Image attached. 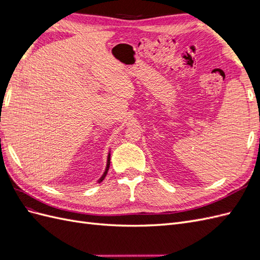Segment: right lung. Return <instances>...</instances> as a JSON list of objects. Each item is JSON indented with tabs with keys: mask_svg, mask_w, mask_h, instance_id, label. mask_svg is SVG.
<instances>
[{
	"mask_svg": "<svg viewBox=\"0 0 260 260\" xmlns=\"http://www.w3.org/2000/svg\"><path fill=\"white\" fill-rule=\"evenodd\" d=\"M109 164H111V153H108V157H107V164H106V169H105V171H104L103 176H102V177L99 179V181H98L99 183H100V182H102V181H103V180H104V178L106 177V175H107V171H108V169H109Z\"/></svg>",
	"mask_w": 260,
	"mask_h": 260,
	"instance_id": "right-lung-1",
	"label": "right lung"
}]
</instances>
